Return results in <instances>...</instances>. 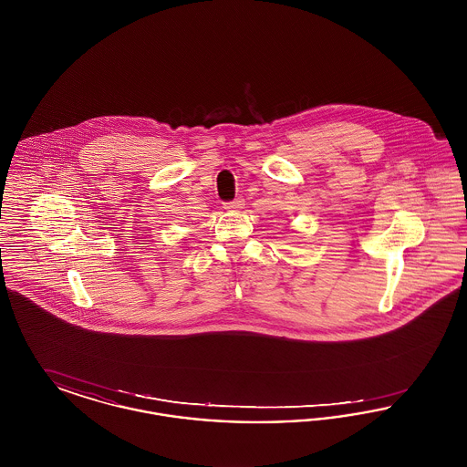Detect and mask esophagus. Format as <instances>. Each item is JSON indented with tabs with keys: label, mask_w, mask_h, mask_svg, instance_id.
<instances>
[{
	"label": "esophagus",
	"mask_w": 467,
	"mask_h": 467,
	"mask_svg": "<svg viewBox=\"0 0 467 467\" xmlns=\"http://www.w3.org/2000/svg\"><path fill=\"white\" fill-rule=\"evenodd\" d=\"M244 198H236V200L223 202V208H225V210H240V208L244 206Z\"/></svg>",
	"instance_id": "esophagus-1"
}]
</instances>
